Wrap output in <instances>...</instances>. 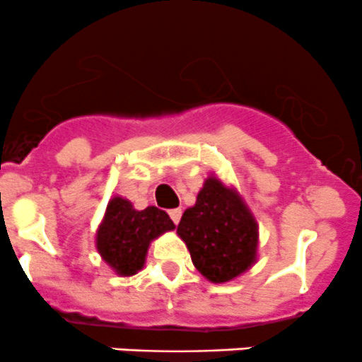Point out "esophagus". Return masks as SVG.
Here are the masks:
<instances>
[{
	"mask_svg": "<svg viewBox=\"0 0 362 362\" xmlns=\"http://www.w3.org/2000/svg\"><path fill=\"white\" fill-rule=\"evenodd\" d=\"M170 217H171V221H173V224H178V222H180V217H182L180 208H173V210H170Z\"/></svg>",
	"mask_w": 362,
	"mask_h": 362,
	"instance_id": "34e87169",
	"label": "esophagus"
}]
</instances>
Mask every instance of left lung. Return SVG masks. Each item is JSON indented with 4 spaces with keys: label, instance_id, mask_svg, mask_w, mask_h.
I'll list each match as a JSON object with an SVG mask.
<instances>
[{
    "label": "left lung",
    "instance_id": "left-lung-1",
    "mask_svg": "<svg viewBox=\"0 0 362 362\" xmlns=\"http://www.w3.org/2000/svg\"><path fill=\"white\" fill-rule=\"evenodd\" d=\"M177 235L191 252L192 264L206 280L224 284L257 261L259 228L242 196L208 177L194 206L180 218Z\"/></svg>",
    "mask_w": 362,
    "mask_h": 362
}]
</instances>
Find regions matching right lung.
I'll return each mask as SVG.
<instances>
[{"label": "right lung", "instance_id": "right-lung-1", "mask_svg": "<svg viewBox=\"0 0 362 362\" xmlns=\"http://www.w3.org/2000/svg\"><path fill=\"white\" fill-rule=\"evenodd\" d=\"M171 229L175 224L166 211L156 206L134 210L133 203L115 196L98 228L96 249L117 275L131 276L144 268L152 240Z\"/></svg>", "mask_w": 362, "mask_h": 362}]
</instances>
